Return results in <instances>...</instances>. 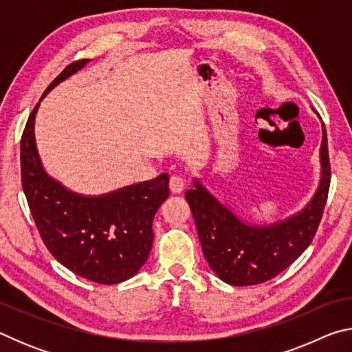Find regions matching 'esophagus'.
I'll return each mask as SVG.
<instances>
[{
    "mask_svg": "<svg viewBox=\"0 0 352 352\" xmlns=\"http://www.w3.org/2000/svg\"><path fill=\"white\" fill-rule=\"evenodd\" d=\"M169 188L174 194H180L184 189V178L180 174H172L169 178Z\"/></svg>",
    "mask_w": 352,
    "mask_h": 352,
    "instance_id": "1",
    "label": "esophagus"
}]
</instances>
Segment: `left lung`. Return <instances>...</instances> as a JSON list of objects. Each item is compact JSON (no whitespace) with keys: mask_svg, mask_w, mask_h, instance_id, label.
<instances>
[{"mask_svg":"<svg viewBox=\"0 0 352 352\" xmlns=\"http://www.w3.org/2000/svg\"><path fill=\"white\" fill-rule=\"evenodd\" d=\"M321 182L305 210L270 226L243 223L195 180L184 197L192 211L201 250L211 269L231 285H254L275 278L312 242L329 194L331 163L326 127L321 141Z\"/></svg>","mask_w":352,"mask_h":352,"instance_id":"left-lung-1","label":"left lung"}]
</instances>
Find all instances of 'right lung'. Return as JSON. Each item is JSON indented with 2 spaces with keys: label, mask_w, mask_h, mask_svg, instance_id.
I'll return each mask as SVG.
<instances>
[{
  "label": "right lung",
  "mask_w": 352,
  "mask_h": 352,
  "mask_svg": "<svg viewBox=\"0 0 352 352\" xmlns=\"http://www.w3.org/2000/svg\"><path fill=\"white\" fill-rule=\"evenodd\" d=\"M88 58L69 63L46 88L80 69ZM38 104L21 136V184L41 241L76 275L99 284L132 278L151 253L152 220L169 195V175L162 174L100 197L69 192L43 170L34 136Z\"/></svg>",
  "instance_id": "right-lung-1"
}]
</instances>
